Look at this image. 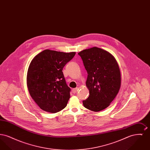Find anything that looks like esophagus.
Here are the masks:
<instances>
[{
    "label": "esophagus",
    "instance_id": "obj_1",
    "mask_svg": "<svg viewBox=\"0 0 150 150\" xmlns=\"http://www.w3.org/2000/svg\"><path fill=\"white\" fill-rule=\"evenodd\" d=\"M78 91V88H74L72 90V92L73 93H76V92Z\"/></svg>",
    "mask_w": 150,
    "mask_h": 150
}]
</instances>
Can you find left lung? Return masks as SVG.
I'll return each mask as SVG.
<instances>
[{"label": "left lung", "instance_id": "8db88e82", "mask_svg": "<svg viewBox=\"0 0 150 150\" xmlns=\"http://www.w3.org/2000/svg\"><path fill=\"white\" fill-rule=\"evenodd\" d=\"M88 73L86 86L88 98L83 101L86 108L98 112L108 107L119 92L121 74L115 57L108 52L93 47L80 52Z\"/></svg>", "mask_w": 150, "mask_h": 150}]
</instances>
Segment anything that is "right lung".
I'll use <instances>...</instances> for the list:
<instances>
[{"mask_svg": "<svg viewBox=\"0 0 150 150\" xmlns=\"http://www.w3.org/2000/svg\"><path fill=\"white\" fill-rule=\"evenodd\" d=\"M75 53L46 50L31 61L27 85L31 97L42 110L56 113L66 106L71 89L66 83L62 70Z\"/></svg>", "mask_w": 150, "mask_h": 150, "instance_id": "add662e5", "label": "right lung"}]
</instances>
